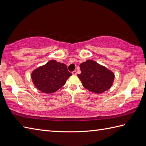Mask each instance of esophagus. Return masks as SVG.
<instances>
[{
	"label": "esophagus",
	"instance_id": "obj_1",
	"mask_svg": "<svg viewBox=\"0 0 146 146\" xmlns=\"http://www.w3.org/2000/svg\"><path fill=\"white\" fill-rule=\"evenodd\" d=\"M72 75H74V76L77 75V71L76 70H74L73 72H72Z\"/></svg>",
	"mask_w": 146,
	"mask_h": 146
}]
</instances>
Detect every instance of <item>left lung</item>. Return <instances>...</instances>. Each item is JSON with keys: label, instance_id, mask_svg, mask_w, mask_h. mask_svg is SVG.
<instances>
[{"label": "left lung", "instance_id": "left-lung-1", "mask_svg": "<svg viewBox=\"0 0 146 146\" xmlns=\"http://www.w3.org/2000/svg\"><path fill=\"white\" fill-rule=\"evenodd\" d=\"M81 73L77 77L83 86L95 94H102L111 87L115 74L95 61L88 59L80 64Z\"/></svg>", "mask_w": 146, "mask_h": 146}]
</instances>
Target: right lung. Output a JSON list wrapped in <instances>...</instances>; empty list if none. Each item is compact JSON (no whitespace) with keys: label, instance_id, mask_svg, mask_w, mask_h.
<instances>
[{"label":"right lung","instance_id":"add662e5","mask_svg":"<svg viewBox=\"0 0 146 146\" xmlns=\"http://www.w3.org/2000/svg\"><path fill=\"white\" fill-rule=\"evenodd\" d=\"M71 76L66 64L51 60L35 69L31 78L38 90L44 94H52L61 88Z\"/></svg>","mask_w":146,"mask_h":146}]
</instances>
